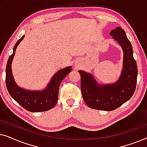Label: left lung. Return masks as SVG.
I'll return each instance as SVG.
<instances>
[{"mask_svg":"<svg viewBox=\"0 0 147 147\" xmlns=\"http://www.w3.org/2000/svg\"><path fill=\"white\" fill-rule=\"evenodd\" d=\"M124 52L123 69L117 82L113 84L99 85L93 76L79 71L81 76V90L85 103L92 109L111 111L120 107L133 95L137 81L138 69L133 57L132 45L121 27L110 32Z\"/></svg>","mask_w":147,"mask_h":147,"instance_id":"obj_1","label":"left lung"}]
</instances>
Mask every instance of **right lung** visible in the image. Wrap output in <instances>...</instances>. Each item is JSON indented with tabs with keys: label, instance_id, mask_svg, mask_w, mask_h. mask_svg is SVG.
Here are the masks:
<instances>
[{
	"label": "right lung",
	"instance_id": "add662e5",
	"mask_svg": "<svg viewBox=\"0 0 147 147\" xmlns=\"http://www.w3.org/2000/svg\"><path fill=\"white\" fill-rule=\"evenodd\" d=\"M23 36L13 48V53L8 59L6 67V86L11 97L28 111L37 112L47 111L56 105L58 100L59 88L66 76L71 71V67H67L58 71L52 78L47 88L43 91H29L21 88L15 83L11 70V63L16 48L23 39Z\"/></svg>",
	"mask_w": 147,
	"mask_h": 147
}]
</instances>
